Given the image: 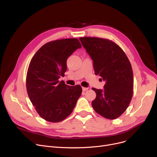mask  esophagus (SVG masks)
Segmentation results:
<instances>
[{
    "instance_id": "obj_1",
    "label": "esophagus",
    "mask_w": 157,
    "mask_h": 157,
    "mask_svg": "<svg viewBox=\"0 0 157 157\" xmlns=\"http://www.w3.org/2000/svg\"><path fill=\"white\" fill-rule=\"evenodd\" d=\"M88 89V88H86V87H83V88H82V90H83V92L86 91Z\"/></svg>"
}]
</instances>
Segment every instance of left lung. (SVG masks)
<instances>
[{
  "label": "left lung",
  "mask_w": 157,
  "mask_h": 157,
  "mask_svg": "<svg viewBox=\"0 0 157 157\" xmlns=\"http://www.w3.org/2000/svg\"><path fill=\"white\" fill-rule=\"evenodd\" d=\"M93 60L95 74L105 81L104 89H96L92 101L94 110L108 119L123 113L130 103L133 90V75L124 52L112 41L96 37L79 38Z\"/></svg>",
  "instance_id": "8db88e82"
}]
</instances>
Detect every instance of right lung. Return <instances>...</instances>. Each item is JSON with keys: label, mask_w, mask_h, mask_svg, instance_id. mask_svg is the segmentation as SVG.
<instances>
[{"label": "right lung", "mask_w": 157, "mask_h": 157, "mask_svg": "<svg viewBox=\"0 0 157 157\" xmlns=\"http://www.w3.org/2000/svg\"><path fill=\"white\" fill-rule=\"evenodd\" d=\"M81 45L76 38L52 41L44 45L31 60L26 77L29 98L40 116L58 122L72 112L81 96L80 85H67L61 76L67 71V59Z\"/></svg>", "instance_id": "1"}]
</instances>
